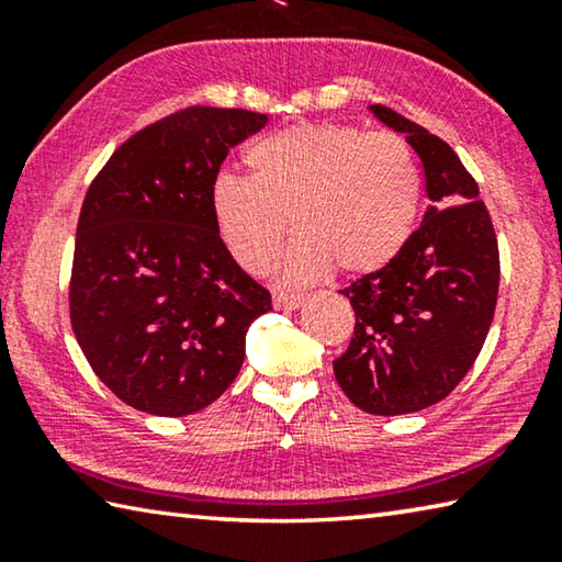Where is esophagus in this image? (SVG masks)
I'll return each mask as SVG.
<instances>
[{"mask_svg":"<svg viewBox=\"0 0 562 562\" xmlns=\"http://www.w3.org/2000/svg\"><path fill=\"white\" fill-rule=\"evenodd\" d=\"M304 300H307V294H302V292H274L272 294V304L278 310H297Z\"/></svg>","mask_w":562,"mask_h":562,"instance_id":"esophagus-1","label":"esophagus"}]
</instances>
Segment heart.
I'll use <instances>...</instances> for the list:
<instances>
[{
    "label": "heart",
    "mask_w": 562,
    "mask_h": 562,
    "mask_svg": "<svg viewBox=\"0 0 562 562\" xmlns=\"http://www.w3.org/2000/svg\"><path fill=\"white\" fill-rule=\"evenodd\" d=\"M250 176L223 170L211 205L233 258L262 272L290 227L280 272L307 282L339 268L367 274L392 262L414 233L422 170L408 140L349 123H300L247 150Z\"/></svg>",
    "instance_id": "obj_1"
}]
</instances>
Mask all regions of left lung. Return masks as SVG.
Segmentation results:
<instances>
[{"instance_id":"obj_1","label":"left lung","mask_w":562,"mask_h":562,"mask_svg":"<svg viewBox=\"0 0 562 562\" xmlns=\"http://www.w3.org/2000/svg\"><path fill=\"white\" fill-rule=\"evenodd\" d=\"M372 111L406 133L431 205L392 262L339 290L357 322L335 376L361 412L396 416L439 404L469 374L496 312L501 258L479 183L453 148L382 103Z\"/></svg>"}]
</instances>
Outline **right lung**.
<instances>
[{
    "mask_svg": "<svg viewBox=\"0 0 562 562\" xmlns=\"http://www.w3.org/2000/svg\"><path fill=\"white\" fill-rule=\"evenodd\" d=\"M268 116L188 106L116 148L76 227L69 319L83 357L123 404L186 416L235 382L270 292L227 252L211 188L227 150Z\"/></svg>",
    "mask_w": 562,
    "mask_h": 562,
    "instance_id": "1",
    "label": "right lung"
}]
</instances>
